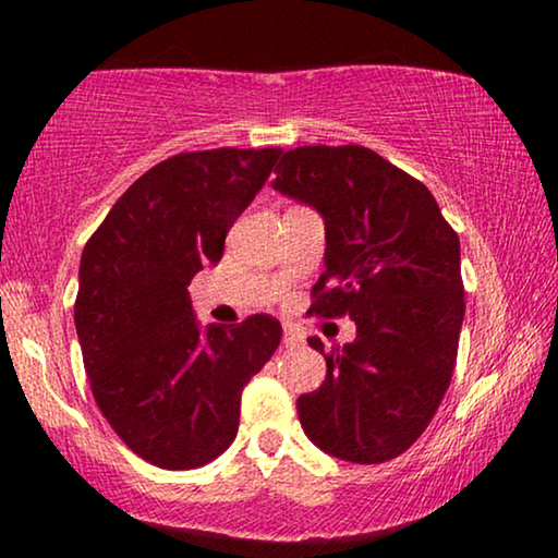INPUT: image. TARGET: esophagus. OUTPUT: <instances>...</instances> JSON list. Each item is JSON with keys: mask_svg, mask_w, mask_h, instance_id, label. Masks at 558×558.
<instances>
[{"mask_svg": "<svg viewBox=\"0 0 558 558\" xmlns=\"http://www.w3.org/2000/svg\"><path fill=\"white\" fill-rule=\"evenodd\" d=\"M281 342H284L287 348H302L304 345V335L300 330H294V327H284Z\"/></svg>", "mask_w": 558, "mask_h": 558, "instance_id": "obj_1", "label": "esophagus"}]
</instances>
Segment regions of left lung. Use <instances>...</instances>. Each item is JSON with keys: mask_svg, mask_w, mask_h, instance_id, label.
<instances>
[{"mask_svg": "<svg viewBox=\"0 0 558 558\" xmlns=\"http://www.w3.org/2000/svg\"><path fill=\"white\" fill-rule=\"evenodd\" d=\"M274 190L325 218V271L307 315L355 319L325 353L327 376L296 401L302 429L357 464L407 452L437 414L464 317L460 239L424 182L361 144L284 151Z\"/></svg>", "mask_w": 558, "mask_h": 558, "instance_id": "left-lung-1", "label": "left lung"}]
</instances>
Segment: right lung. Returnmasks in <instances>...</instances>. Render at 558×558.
<instances>
[{
    "label": "right lung",
    "mask_w": 558,
    "mask_h": 558,
    "mask_svg": "<svg viewBox=\"0 0 558 558\" xmlns=\"http://www.w3.org/2000/svg\"><path fill=\"white\" fill-rule=\"evenodd\" d=\"M279 155L180 151L144 172L83 248L75 330L90 391L119 439L157 468L193 470L223 454L243 386L279 348L271 315L203 335L187 292L220 262L226 233Z\"/></svg>",
    "instance_id": "1"
}]
</instances>
